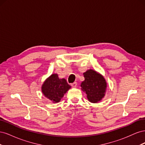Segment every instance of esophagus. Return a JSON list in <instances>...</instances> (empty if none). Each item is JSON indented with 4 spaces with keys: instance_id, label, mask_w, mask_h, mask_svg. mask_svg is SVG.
<instances>
[{
    "instance_id": "1",
    "label": "esophagus",
    "mask_w": 145,
    "mask_h": 145,
    "mask_svg": "<svg viewBox=\"0 0 145 145\" xmlns=\"http://www.w3.org/2000/svg\"><path fill=\"white\" fill-rule=\"evenodd\" d=\"M71 86L73 87V88L76 87V86H77V82H74V83H71Z\"/></svg>"
}]
</instances>
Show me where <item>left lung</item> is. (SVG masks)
<instances>
[{
    "label": "left lung",
    "mask_w": 145,
    "mask_h": 145,
    "mask_svg": "<svg viewBox=\"0 0 145 145\" xmlns=\"http://www.w3.org/2000/svg\"><path fill=\"white\" fill-rule=\"evenodd\" d=\"M85 80L81 83L82 90L86 94L91 103H97L105 95L107 83L105 78L94 70L89 69L83 73Z\"/></svg>",
    "instance_id": "8db88e82"
}]
</instances>
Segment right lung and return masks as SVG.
I'll list each match as a JSON object with an SVG mask.
<instances>
[{"mask_svg":"<svg viewBox=\"0 0 145 145\" xmlns=\"http://www.w3.org/2000/svg\"><path fill=\"white\" fill-rule=\"evenodd\" d=\"M71 88L65 78H59L57 74H52L43 83L42 92L52 102H59L64 94Z\"/></svg>","mask_w":145,"mask_h":145,"instance_id":"obj_1","label":"right lung"}]
</instances>
